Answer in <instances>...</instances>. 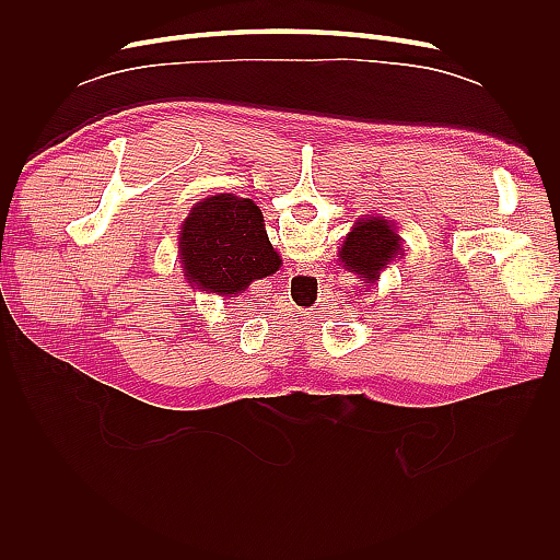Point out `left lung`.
Segmentation results:
<instances>
[{"label":"left lung","instance_id":"1","mask_svg":"<svg viewBox=\"0 0 560 560\" xmlns=\"http://www.w3.org/2000/svg\"><path fill=\"white\" fill-rule=\"evenodd\" d=\"M399 235L383 217H369L354 226L341 247V261L362 280L376 282L381 268L397 257L401 249ZM366 287V284H364Z\"/></svg>","mask_w":560,"mask_h":560}]
</instances>
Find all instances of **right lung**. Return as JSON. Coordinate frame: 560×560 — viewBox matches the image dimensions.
I'll return each mask as SVG.
<instances>
[{
    "label": "right lung",
    "instance_id": "add662e5",
    "mask_svg": "<svg viewBox=\"0 0 560 560\" xmlns=\"http://www.w3.org/2000/svg\"><path fill=\"white\" fill-rule=\"evenodd\" d=\"M184 270L198 290L235 294L280 268L264 231L261 210L249 198L210 196L189 212L179 233Z\"/></svg>",
    "mask_w": 560,
    "mask_h": 560
}]
</instances>
